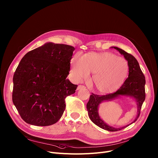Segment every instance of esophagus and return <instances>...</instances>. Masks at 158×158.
<instances>
[{
    "label": "esophagus",
    "instance_id": "34e87169",
    "mask_svg": "<svg viewBox=\"0 0 158 158\" xmlns=\"http://www.w3.org/2000/svg\"><path fill=\"white\" fill-rule=\"evenodd\" d=\"M84 88H85V87L84 86V85H79L78 86H77V90H79V89H84Z\"/></svg>",
    "mask_w": 158,
    "mask_h": 158
}]
</instances>
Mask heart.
<instances>
[{
  "instance_id": "heart-1",
  "label": "heart",
  "mask_w": 158,
  "mask_h": 158,
  "mask_svg": "<svg viewBox=\"0 0 158 158\" xmlns=\"http://www.w3.org/2000/svg\"><path fill=\"white\" fill-rule=\"evenodd\" d=\"M70 74L76 82H80L93 73V81L97 89L103 93L116 91L123 84L128 73V62L109 52L89 53L71 59Z\"/></svg>"
}]
</instances>
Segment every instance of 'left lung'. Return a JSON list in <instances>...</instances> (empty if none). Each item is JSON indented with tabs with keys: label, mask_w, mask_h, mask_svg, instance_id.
I'll use <instances>...</instances> for the list:
<instances>
[{
	"label": "left lung",
	"mask_w": 158,
	"mask_h": 158,
	"mask_svg": "<svg viewBox=\"0 0 158 158\" xmlns=\"http://www.w3.org/2000/svg\"><path fill=\"white\" fill-rule=\"evenodd\" d=\"M111 48L118 50L121 55H123L124 58L128 62L129 66L128 76L120 89L116 92L102 96L92 93L89 97L86 108L89 117L94 124L104 129V130L110 132H116L120 131L128 127L129 125L134 123L139 118L142 105L144 103L146 98V79L137 60L133 55L128 53L123 50L117 47H111ZM122 96L130 97L135 100L138 108L136 117L132 123L125 126L121 127H112L105 123L100 117L98 112V106L103 102L112 101Z\"/></svg>",
	"instance_id": "8db88e82"
}]
</instances>
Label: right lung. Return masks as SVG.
Masks as SVG:
<instances>
[{
	"instance_id": "right-lung-1",
	"label": "right lung",
	"mask_w": 158,
	"mask_h": 158,
	"mask_svg": "<svg viewBox=\"0 0 158 158\" xmlns=\"http://www.w3.org/2000/svg\"><path fill=\"white\" fill-rule=\"evenodd\" d=\"M74 47L52 42L27 52L13 76L12 102L23 120L48 126L61 118L77 85L66 79Z\"/></svg>"
}]
</instances>
